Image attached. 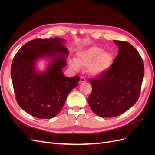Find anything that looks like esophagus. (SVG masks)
Returning <instances> with one entry per match:
<instances>
[{
  "label": "esophagus",
  "mask_w": 155,
  "mask_h": 155,
  "mask_svg": "<svg viewBox=\"0 0 155 155\" xmlns=\"http://www.w3.org/2000/svg\"><path fill=\"white\" fill-rule=\"evenodd\" d=\"M86 82V79L85 78L83 77H81L80 78V81H79V83H85Z\"/></svg>",
  "instance_id": "esophagus-1"
}]
</instances>
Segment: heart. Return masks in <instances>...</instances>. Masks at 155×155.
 Instances as JSON below:
<instances>
[{
	"label": "heart",
	"mask_w": 155,
	"mask_h": 155,
	"mask_svg": "<svg viewBox=\"0 0 155 155\" xmlns=\"http://www.w3.org/2000/svg\"><path fill=\"white\" fill-rule=\"evenodd\" d=\"M113 56L109 51L92 46L78 51L75 59H69L68 64L74 70L80 68H88V72L92 76H98L105 74L110 68Z\"/></svg>",
	"instance_id": "obj_1"
}]
</instances>
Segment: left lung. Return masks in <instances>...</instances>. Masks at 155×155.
Masks as SVG:
<instances>
[{"instance_id": "left-lung-1", "label": "left lung", "mask_w": 155, "mask_h": 155, "mask_svg": "<svg viewBox=\"0 0 155 155\" xmlns=\"http://www.w3.org/2000/svg\"><path fill=\"white\" fill-rule=\"evenodd\" d=\"M113 41L119 50L112 66L105 74L88 80L92 87L88 105L102 118L119 116L132 107L139 97L144 76L138 51L127 42Z\"/></svg>"}]
</instances>
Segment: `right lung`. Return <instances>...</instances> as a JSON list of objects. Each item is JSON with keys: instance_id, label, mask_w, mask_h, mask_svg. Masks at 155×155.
Segmentation results:
<instances>
[{"instance_id": "right-lung-1", "label": "right lung", "mask_w": 155, "mask_h": 155, "mask_svg": "<svg viewBox=\"0 0 155 155\" xmlns=\"http://www.w3.org/2000/svg\"><path fill=\"white\" fill-rule=\"evenodd\" d=\"M59 37L36 39L22 46L14 57L11 78L16 100L30 115L50 119L58 115L70 92L80 78H67L63 72L69 51ZM41 58L50 60L46 70L39 71L36 65Z\"/></svg>"}]
</instances>
